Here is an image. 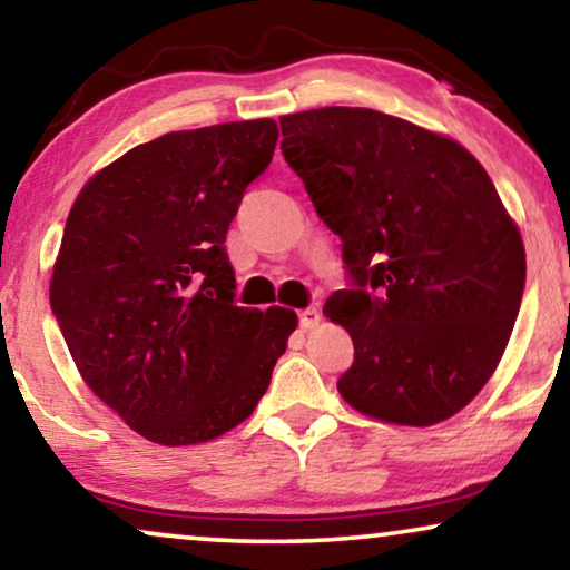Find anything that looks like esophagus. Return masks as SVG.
<instances>
[{"mask_svg":"<svg viewBox=\"0 0 570 570\" xmlns=\"http://www.w3.org/2000/svg\"><path fill=\"white\" fill-rule=\"evenodd\" d=\"M317 323H321V313H317V307L302 309V313H299V325H302V328L313 331V328H317Z\"/></svg>","mask_w":570,"mask_h":570,"instance_id":"34e87169","label":"esophagus"}]
</instances>
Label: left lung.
I'll use <instances>...</instances> for the list:
<instances>
[{
	"instance_id": "1",
	"label": "left lung",
	"mask_w": 570,
	"mask_h": 570,
	"mask_svg": "<svg viewBox=\"0 0 570 570\" xmlns=\"http://www.w3.org/2000/svg\"><path fill=\"white\" fill-rule=\"evenodd\" d=\"M278 121L284 158L354 276L323 307L354 341L338 393L401 428L459 414L495 373L527 278L521 232L488 171L449 135L375 109Z\"/></svg>"
}]
</instances>
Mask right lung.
I'll list each match as a JSON object with an SVG mask.
<instances>
[{
    "mask_svg": "<svg viewBox=\"0 0 570 570\" xmlns=\"http://www.w3.org/2000/svg\"><path fill=\"white\" fill-rule=\"evenodd\" d=\"M273 119L166 132L75 197L49 299L90 391L150 443L197 445L255 412L297 328L234 305L226 232L271 164Z\"/></svg>",
    "mask_w": 570,
    "mask_h": 570,
    "instance_id": "obj_1",
    "label": "right lung"
}]
</instances>
